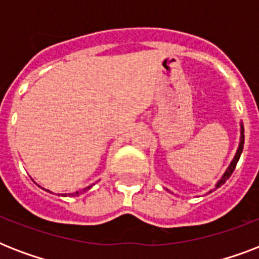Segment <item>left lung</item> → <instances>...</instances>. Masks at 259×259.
Wrapping results in <instances>:
<instances>
[{"instance_id":"1","label":"left lung","mask_w":259,"mask_h":259,"mask_svg":"<svg viewBox=\"0 0 259 259\" xmlns=\"http://www.w3.org/2000/svg\"><path fill=\"white\" fill-rule=\"evenodd\" d=\"M243 142H245V130H243V126H242V129H241V142H239V148H238L237 154H235V157H234L233 162L230 164V166H229V168H227V170H226V173H225V175H223V177H222L221 180L218 181L217 188H219V187H222V185L225 184L226 181H227L230 179V176L233 175L234 169H235V166H237L238 160H239V157H241L242 150H243Z\"/></svg>"}]
</instances>
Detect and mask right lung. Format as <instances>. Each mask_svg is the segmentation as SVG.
<instances>
[{"label": "right lung", "mask_w": 259, "mask_h": 259, "mask_svg": "<svg viewBox=\"0 0 259 259\" xmlns=\"http://www.w3.org/2000/svg\"><path fill=\"white\" fill-rule=\"evenodd\" d=\"M90 188H91V185H90V187H87V188L83 189V191H76V192H75V193H68V196H79L80 193H82V192H86L87 189H90ZM62 196H67V193H64V195H62Z\"/></svg>", "instance_id": "1"}]
</instances>
